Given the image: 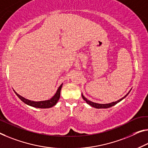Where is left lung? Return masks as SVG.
Here are the masks:
<instances>
[{"instance_id": "1", "label": "left lung", "mask_w": 148, "mask_h": 148, "mask_svg": "<svg viewBox=\"0 0 148 148\" xmlns=\"http://www.w3.org/2000/svg\"><path fill=\"white\" fill-rule=\"evenodd\" d=\"M130 91L128 92V93L130 92ZM128 93L126 95V96L124 97L123 98H122L121 99L119 100V101H116V102H113V103H109V104H98V103H93V102L88 101V99H86V98L83 96V94H82V97H83V99L86 101V103L89 104V105L92 106V107H95V108H110V107H111V106H112L114 105H115L116 104H117L118 103H119L120 101H121L122 99H124V98L126 97L127 95H128Z\"/></svg>"}]
</instances>
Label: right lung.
I'll return each mask as SVG.
<instances>
[{"instance_id": "1", "label": "right lung", "mask_w": 148, "mask_h": 148, "mask_svg": "<svg viewBox=\"0 0 148 148\" xmlns=\"http://www.w3.org/2000/svg\"><path fill=\"white\" fill-rule=\"evenodd\" d=\"M62 85L60 86V87L58 88V90H57L56 93L55 95L51 98V99L47 100V101H39V102H35V101H29V100H28L25 98L22 97V96H20L18 93L14 92L16 93V95H17L18 97L21 100L22 102H24L25 104H28L29 106H33V107L35 108H51L52 106H53L54 105H56V103H58V100L60 99V92H61V87H62Z\"/></svg>"}]
</instances>
